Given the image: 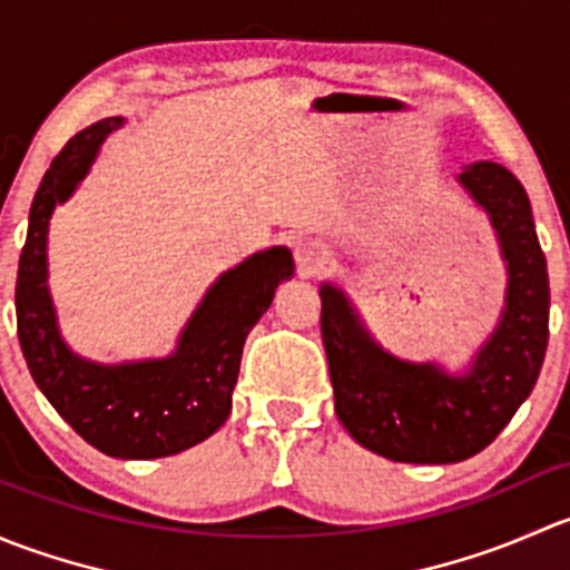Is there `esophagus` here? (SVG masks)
I'll return each mask as SVG.
<instances>
[{"label": "esophagus", "instance_id": "1", "mask_svg": "<svg viewBox=\"0 0 570 570\" xmlns=\"http://www.w3.org/2000/svg\"><path fill=\"white\" fill-rule=\"evenodd\" d=\"M295 258H297V273L312 278V275L325 273L327 267L333 264V253L325 243L320 239H301L295 248Z\"/></svg>", "mask_w": 570, "mask_h": 570}]
</instances>
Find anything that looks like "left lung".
<instances>
[{
	"instance_id": "1",
	"label": "left lung",
	"mask_w": 570,
	"mask_h": 570,
	"mask_svg": "<svg viewBox=\"0 0 570 570\" xmlns=\"http://www.w3.org/2000/svg\"><path fill=\"white\" fill-rule=\"evenodd\" d=\"M458 181L485 209L508 264L504 312L463 375L396 358L338 286H320L338 422L396 463H458L485 450L530 396L549 342V273L524 187L497 163L465 165Z\"/></svg>"
}]
</instances>
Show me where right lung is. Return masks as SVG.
I'll return each mask as SVG.
<instances>
[{
	"label": "right lung",
	"instance_id": "1",
	"mask_svg": "<svg viewBox=\"0 0 570 570\" xmlns=\"http://www.w3.org/2000/svg\"><path fill=\"white\" fill-rule=\"evenodd\" d=\"M124 118H105L66 142L40 181L16 278V322L32 381L57 413L99 452L151 461L209 439L232 413L245 338L295 262L281 245L226 269L184 325L168 358L96 364L60 336L49 295V217L71 198L101 142Z\"/></svg>",
	"mask_w": 570,
	"mask_h": 570
}]
</instances>
